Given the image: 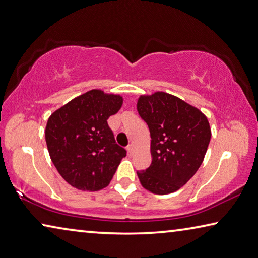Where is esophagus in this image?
<instances>
[{"label":"esophagus","mask_w":258,"mask_h":258,"mask_svg":"<svg viewBox=\"0 0 258 258\" xmlns=\"http://www.w3.org/2000/svg\"><path fill=\"white\" fill-rule=\"evenodd\" d=\"M126 149H127V153H128V155H132V154H133V150H134V148H133V146H132V145H128L127 147H126Z\"/></svg>","instance_id":"esophagus-1"}]
</instances>
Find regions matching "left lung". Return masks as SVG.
<instances>
[{"mask_svg":"<svg viewBox=\"0 0 258 258\" xmlns=\"http://www.w3.org/2000/svg\"><path fill=\"white\" fill-rule=\"evenodd\" d=\"M137 109L151 138V164L138 171L139 180L154 194L173 193L201 166L211 138L209 121L199 109L163 92L140 96Z\"/></svg>","mask_w":258,"mask_h":258,"instance_id":"1","label":"left lung"}]
</instances>
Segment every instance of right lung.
<instances>
[{"label":"right lung","instance_id":"right-lung-1","mask_svg":"<svg viewBox=\"0 0 258 258\" xmlns=\"http://www.w3.org/2000/svg\"><path fill=\"white\" fill-rule=\"evenodd\" d=\"M122 97L93 89L76 97L49 117L46 142L57 171L80 190L107 187L126 150L108 125Z\"/></svg>","mask_w":258,"mask_h":258}]
</instances>
